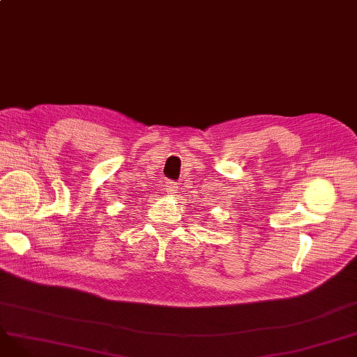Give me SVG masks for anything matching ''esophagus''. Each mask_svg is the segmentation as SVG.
Masks as SVG:
<instances>
[{
	"label": "esophagus",
	"mask_w": 357,
	"mask_h": 357,
	"mask_svg": "<svg viewBox=\"0 0 357 357\" xmlns=\"http://www.w3.org/2000/svg\"><path fill=\"white\" fill-rule=\"evenodd\" d=\"M165 190H166L169 194H175V192L179 190V183H178V182L169 181V182H166V185H165Z\"/></svg>",
	"instance_id": "esophagus-1"
}]
</instances>
